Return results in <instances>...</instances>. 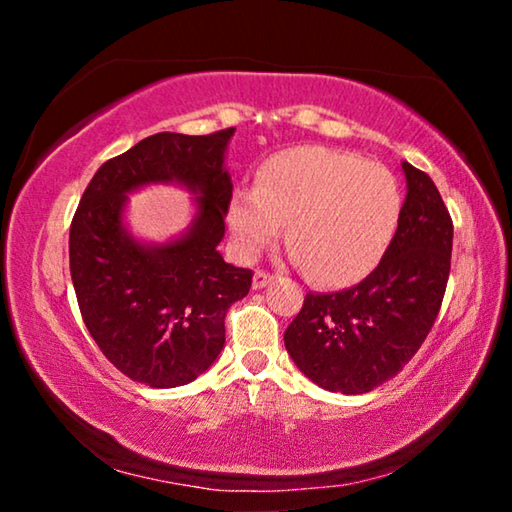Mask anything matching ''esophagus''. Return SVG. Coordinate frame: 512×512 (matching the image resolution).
<instances>
[{"instance_id": "esophagus-1", "label": "esophagus", "mask_w": 512, "mask_h": 512, "mask_svg": "<svg viewBox=\"0 0 512 512\" xmlns=\"http://www.w3.org/2000/svg\"><path fill=\"white\" fill-rule=\"evenodd\" d=\"M275 280V277L271 275V273H266V271H257L255 275H253V289L257 291V289H264V287H268V284H271Z\"/></svg>"}]
</instances>
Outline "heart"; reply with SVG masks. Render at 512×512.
Returning a JSON list of instances; mask_svg holds the SVG:
<instances>
[{"label": "heart", "instance_id": "b5f03b06", "mask_svg": "<svg viewBox=\"0 0 512 512\" xmlns=\"http://www.w3.org/2000/svg\"><path fill=\"white\" fill-rule=\"evenodd\" d=\"M404 194L377 162L325 146H293L266 158L257 185L228 203L239 257L255 259L287 225L291 257L323 287H348L381 264L400 230Z\"/></svg>", "mask_w": 512, "mask_h": 512}]
</instances>
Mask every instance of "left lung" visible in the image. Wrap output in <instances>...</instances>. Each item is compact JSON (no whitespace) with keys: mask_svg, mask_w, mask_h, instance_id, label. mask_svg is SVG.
Instances as JSON below:
<instances>
[{"mask_svg":"<svg viewBox=\"0 0 512 512\" xmlns=\"http://www.w3.org/2000/svg\"><path fill=\"white\" fill-rule=\"evenodd\" d=\"M406 198L386 257L357 287L307 293L284 332L298 370L332 393L361 395L393 379L427 339L445 296L454 225L427 173L402 162Z\"/></svg>","mask_w":512,"mask_h":512,"instance_id":"left-lung-1","label":"left lung"}]
</instances>
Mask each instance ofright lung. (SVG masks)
Here are the masks:
<instances>
[{
	"label": "right lung",
	"mask_w": 512,
	"mask_h": 512,
	"mask_svg": "<svg viewBox=\"0 0 512 512\" xmlns=\"http://www.w3.org/2000/svg\"><path fill=\"white\" fill-rule=\"evenodd\" d=\"M232 135L146 137L101 164L74 214L69 271L85 327L112 366L140 384L176 388L203 375L223 350L225 311L253 282L219 253ZM151 184L193 196V221L167 242L135 238L125 221L127 196Z\"/></svg>",
	"instance_id": "obj_1"
}]
</instances>
